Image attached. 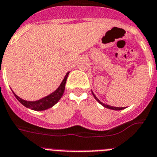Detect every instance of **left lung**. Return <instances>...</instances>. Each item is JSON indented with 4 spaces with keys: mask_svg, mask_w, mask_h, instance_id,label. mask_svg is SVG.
<instances>
[{
    "mask_svg": "<svg viewBox=\"0 0 157 157\" xmlns=\"http://www.w3.org/2000/svg\"><path fill=\"white\" fill-rule=\"evenodd\" d=\"M92 93H93V97H95V99H96V100H97V101H98L99 103L101 104V105H103V106H104V107H105V108H107V109H112V110H117V111H118V110H122V109H125V108H124V107H121V108H119V107H113V106H110V105H105V104L102 103L101 101H99V99L97 98V97H96V96H95L94 93H93V91H92Z\"/></svg>",
    "mask_w": 157,
    "mask_h": 157,
    "instance_id": "8db88e82",
    "label": "left lung"
}]
</instances>
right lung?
Wrapping results in <instances>:
<instances>
[{"instance_id": "add662e5", "label": "right lung", "mask_w": 157, "mask_h": 157, "mask_svg": "<svg viewBox=\"0 0 157 157\" xmlns=\"http://www.w3.org/2000/svg\"><path fill=\"white\" fill-rule=\"evenodd\" d=\"M68 73L69 72H67V74L64 76V80L62 81L61 84L60 85V86L54 91L53 93H52L51 94L48 95L47 97H44V98L40 99V100H38L36 101H25L23 99L20 98L17 95H16L15 93H13L14 96L17 99L19 102L21 104L25 106L26 108H29L30 109H33V110H35V111H43V110H46V109H50L52 108L53 105H56L60 99L61 98V97L63 96V93L64 92V88H65V83H66L67 77L68 76Z\"/></svg>"}]
</instances>
